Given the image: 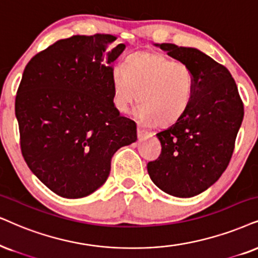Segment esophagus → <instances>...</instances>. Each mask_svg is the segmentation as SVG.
<instances>
[{"instance_id": "34e87169", "label": "esophagus", "mask_w": 258, "mask_h": 258, "mask_svg": "<svg viewBox=\"0 0 258 258\" xmlns=\"http://www.w3.org/2000/svg\"><path fill=\"white\" fill-rule=\"evenodd\" d=\"M137 135H138L139 139H144L149 137V132L145 131V130L142 128V127H138V128H137Z\"/></svg>"}]
</instances>
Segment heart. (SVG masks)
Wrapping results in <instances>:
<instances>
[{
	"instance_id": "1",
	"label": "heart",
	"mask_w": 258,
	"mask_h": 258,
	"mask_svg": "<svg viewBox=\"0 0 258 258\" xmlns=\"http://www.w3.org/2000/svg\"><path fill=\"white\" fill-rule=\"evenodd\" d=\"M113 102L121 113L138 100L137 118L144 125L168 126L180 120L194 96L195 77L187 64L161 53L140 52L112 69Z\"/></svg>"
}]
</instances>
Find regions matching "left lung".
I'll use <instances>...</instances> for the list:
<instances>
[{"instance_id": "left-lung-1", "label": "left lung", "mask_w": 258, "mask_h": 258, "mask_svg": "<svg viewBox=\"0 0 258 258\" xmlns=\"http://www.w3.org/2000/svg\"><path fill=\"white\" fill-rule=\"evenodd\" d=\"M187 64L195 77L194 96L180 120L158 132V159L148 163L153 183L169 195L191 198L219 180L229 165L244 116L230 71L194 47L155 44Z\"/></svg>"}]
</instances>
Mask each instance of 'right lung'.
Wrapping results in <instances>:
<instances>
[{"label":"right lung","instance_id":"obj_1","mask_svg":"<svg viewBox=\"0 0 258 258\" xmlns=\"http://www.w3.org/2000/svg\"><path fill=\"white\" fill-rule=\"evenodd\" d=\"M110 34L74 35L26 65L15 99L21 151L53 193L80 199L108 178L113 155L137 125L113 102L112 64L125 50Z\"/></svg>","mask_w":258,"mask_h":258}]
</instances>
